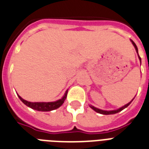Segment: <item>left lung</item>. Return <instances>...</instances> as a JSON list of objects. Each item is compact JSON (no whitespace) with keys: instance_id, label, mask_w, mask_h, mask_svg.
<instances>
[{"instance_id":"1","label":"left lung","mask_w":149,"mask_h":149,"mask_svg":"<svg viewBox=\"0 0 149 149\" xmlns=\"http://www.w3.org/2000/svg\"><path fill=\"white\" fill-rule=\"evenodd\" d=\"M130 41H131V42L132 43V45H134V47H135V49H136V52H137V54H138V56H139V58L140 60V63H141V58L139 57V53H138V48H137V46H136V43L134 42L133 41H132V39H130ZM135 98V97H134ZM133 98V99H134ZM133 99L131 100L130 102H129L128 104H126V105L123 106L122 107L119 108V109H117V110H100V109H98V108L95 107H94V106L92 105H90V107L91 108L92 110H94V111H96L97 113H100V114H104V115H110V114H115V113H119V112L122 111L123 110H124L125 108H126L128 107V106L130 105L131 103H132V101L133 100Z\"/></svg>"}]
</instances>
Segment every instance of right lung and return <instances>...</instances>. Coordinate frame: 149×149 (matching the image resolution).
Instances as JSON below:
<instances>
[{
  "mask_svg": "<svg viewBox=\"0 0 149 149\" xmlns=\"http://www.w3.org/2000/svg\"><path fill=\"white\" fill-rule=\"evenodd\" d=\"M67 94L68 90L66 91L64 96L61 99L58 100L54 102H29L23 99L19 95H18V97H19V100L23 102V104L27 106V107H29L33 109V110H38V111L47 112L55 110V109H58V107H60L63 104L64 101L65 100Z\"/></svg>",
  "mask_w": 149,
  "mask_h": 149,
  "instance_id": "1",
  "label": "right lung"
}]
</instances>
